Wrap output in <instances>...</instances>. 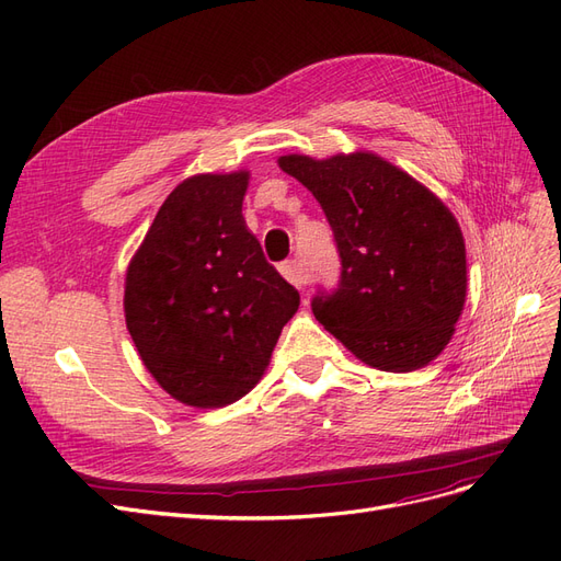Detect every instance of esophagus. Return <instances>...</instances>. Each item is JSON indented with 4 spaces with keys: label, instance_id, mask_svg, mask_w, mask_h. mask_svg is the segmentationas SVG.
I'll return each instance as SVG.
<instances>
[{
    "label": "esophagus",
    "instance_id": "1",
    "mask_svg": "<svg viewBox=\"0 0 561 561\" xmlns=\"http://www.w3.org/2000/svg\"><path fill=\"white\" fill-rule=\"evenodd\" d=\"M280 274H283L287 280H290L295 287H304V285H307V276H304V271H301V266H299L297 260L283 262V264H280Z\"/></svg>",
    "mask_w": 561,
    "mask_h": 561
}]
</instances>
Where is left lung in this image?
Instances as JSON below:
<instances>
[{
  "instance_id": "8db88e82",
  "label": "left lung",
  "mask_w": 561,
  "mask_h": 561,
  "mask_svg": "<svg viewBox=\"0 0 561 561\" xmlns=\"http://www.w3.org/2000/svg\"><path fill=\"white\" fill-rule=\"evenodd\" d=\"M322 206L342 257L334 295L313 316L360 363L414 371L447 348L468 295L466 241L454 213L375 151L278 157Z\"/></svg>"
}]
</instances>
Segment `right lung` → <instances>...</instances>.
Returning a JSON list of instances; mask_svg holds the SVG:
<instances>
[{"label":"right lung","instance_id":"1","mask_svg":"<svg viewBox=\"0 0 561 561\" xmlns=\"http://www.w3.org/2000/svg\"><path fill=\"white\" fill-rule=\"evenodd\" d=\"M248 184L245 168L182 180L126 268L124 316L140 360L196 410L250 393L299 309L245 225Z\"/></svg>","mask_w":561,"mask_h":561}]
</instances>
